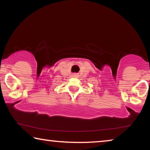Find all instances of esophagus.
Returning <instances> with one entry per match:
<instances>
[{
	"label": "esophagus",
	"mask_w": 150,
	"mask_h": 150,
	"mask_svg": "<svg viewBox=\"0 0 150 150\" xmlns=\"http://www.w3.org/2000/svg\"><path fill=\"white\" fill-rule=\"evenodd\" d=\"M79 75L78 73H73V77L78 78V77H79Z\"/></svg>",
	"instance_id": "obj_1"
}]
</instances>
